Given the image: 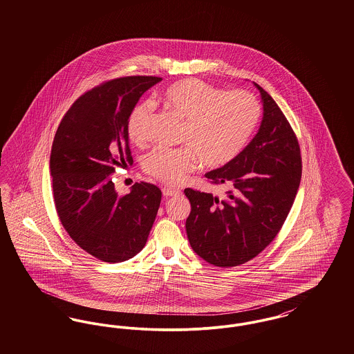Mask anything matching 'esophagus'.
<instances>
[{
    "label": "esophagus",
    "mask_w": 354,
    "mask_h": 354,
    "mask_svg": "<svg viewBox=\"0 0 354 354\" xmlns=\"http://www.w3.org/2000/svg\"><path fill=\"white\" fill-rule=\"evenodd\" d=\"M180 191L176 188H169V187H165L163 188V196L165 198H171V196H176Z\"/></svg>",
    "instance_id": "1"
}]
</instances>
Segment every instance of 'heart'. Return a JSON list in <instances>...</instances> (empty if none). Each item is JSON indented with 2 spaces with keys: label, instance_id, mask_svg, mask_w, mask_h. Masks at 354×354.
<instances>
[{
  "label": "heart",
  "instance_id": "1",
  "mask_svg": "<svg viewBox=\"0 0 354 354\" xmlns=\"http://www.w3.org/2000/svg\"><path fill=\"white\" fill-rule=\"evenodd\" d=\"M162 100L172 113L185 120L180 142L183 147H155L143 159V169L151 178L179 185L199 167L219 169L241 153L259 124L261 106L247 90L223 88L189 78L169 84ZM152 107L149 102L135 106L127 119L131 142L147 140Z\"/></svg>",
  "mask_w": 354,
  "mask_h": 354
}]
</instances>
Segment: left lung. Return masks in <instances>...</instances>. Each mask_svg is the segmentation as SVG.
<instances>
[{
    "mask_svg": "<svg viewBox=\"0 0 354 354\" xmlns=\"http://www.w3.org/2000/svg\"><path fill=\"white\" fill-rule=\"evenodd\" d=\"M264 115L259 133L231 163L205 174L212 185L231 187L224 198L185 188V221L192 250L216 267L241 266L280 232L301 180L297 136L270 94L260 87Z\"/></svg>",
    "mask_w": 354,
    "mask_h": 354,
    "instance_id": "left-lung-1",
    "label": "left lung"
}]
</instances>
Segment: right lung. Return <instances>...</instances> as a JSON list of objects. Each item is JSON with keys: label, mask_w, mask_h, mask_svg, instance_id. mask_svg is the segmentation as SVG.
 <instances>
[{"label": "right lung", "mask_w": 354, "mask_h": 354, "mask_svg": "<svg viewBox=\"0 0 354 354\" xmlns=\"http://www.w3.org/2000/svg\"><path fill=\"white\" fill-rule=\"evenodd\" d=\"M160 77L131 75L87 90L71 104L53 140L50 174L58 218L84 251L106 263L134 257L146 245L162 191L151 183L115 192L113 174L133 165L127 119Z\"/></svg>", "instance_id": "1"}]
</instances>
